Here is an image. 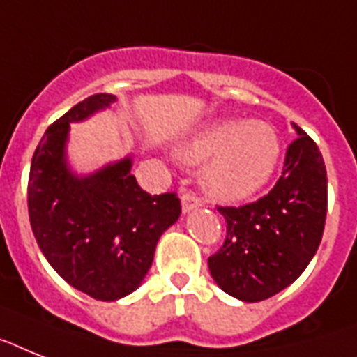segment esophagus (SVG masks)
<instances>
[{"mask_svg": "<svg viewBox=\"0 0 357 357\" xmlns=\"http://www.w3.org/2000/svg\"><path fill=\"white\" fill-rule=\"evenodd\" d=\"M199 205H202V198H199L194 190H185V192L181 194V207H183V213H188V211H192V208L199 207Z\"/></svg>", "mask_w": 357, "mask_h": 357, "instance_id": "34e87169", "label": "esophagus"}]
</instances>
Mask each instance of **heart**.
<instances>
[{
    "mask_svg": "<svg viewBox=\"0 0 357 357\" xmlns=\"http://www.w3.org/2000/svg\"><path fill=\"white\" fill-rule=\"evenodd\" d=\"M279 137L262 121H218L183 144L185 163L208 161L205 187L220 199H244L266 185L279 161Z\"/></svg>",
    "mask_w": 357,
    "mask_h": 357,
    "instance_id": "heart-1",
    "label": "heart"
}]
</instances>
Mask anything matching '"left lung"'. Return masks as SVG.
<instances>
[{
	"label": "left lung",
	"instance_id": "1",
	"mask_svg": "<svg viewBox=\"0 0 357 357\" xmlns=\"http://www.w3.org/2000/svg\"><path fill=\"white\" fill-rule=\"evenodd\" d=\"M295 130L299 137L289 143L282 174L266 196L240 207L218 205L227 233L224 245L208 257V269L225 294L245 303L288 288L323 238L326 169L314 139Z\"/></svg>",
	"mask_w": 357,
	"mask_h": 357
}]
</instances>
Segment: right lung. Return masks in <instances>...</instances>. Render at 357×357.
I'll return each instance as SVG.
<instances>
[{"label":"right lung","instance_id":"obj_1","mask_svg":"<svg viewBox=\"0 0 357 357\" xmlns=\"http://www.w3.org/2000/svg\"><path fill=\"white\" fill-rule=\"evenodd\" d=\"M115 100L95 93L54 121L34 150L27 205L34 238L60 277L98 301L132 294L149 273L159 236L179 218L176 192L149 194L130 159L77 178L63 159L69 123Z\"/></svg>","mask_w":357,"mask_h":357}]
</instances>
